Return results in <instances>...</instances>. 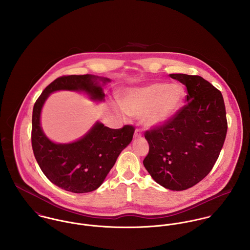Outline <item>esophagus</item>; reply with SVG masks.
Returning a JSON list of instances; mask_svg holds the SVG:
<instances>
[{
    "label": "esophagus",
    "instance_id": "obj_1",
    "mask_svg": "<svg viewBox=\"0 0 250 250\" xmlns=\"http://www.w3.org/2000/svg\"><path fill=\"white\" fill-rule=\"evenodd\" d=\"M142 135H143V132H142V130H141V129H139V128H137V129H136V131H135V135H134L135 139L141 138V137H142Z\"/></svg>",
    "mask_w": 250,
    "mask_h": 250
}]
</instances>
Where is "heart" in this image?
<instances>
[{
    "instance_id": "heart-1",
    "label": "heart",
    "mask_w": 250,
    "mask_h": 250,
    "mask_svg": "<svg viewBox=\"0 0 250 250\" xmlns=\"http://www.w3.org/2000/svg\"><path fill=\"white\" fill-rule=\"evenodd\" d=\"M184 90L176 83H155L129 91L122 99V107L131 116L143 115L149 127H157L171 119L181 107Z\"/></svg>"
}]
</instances>
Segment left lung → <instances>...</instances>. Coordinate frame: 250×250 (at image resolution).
I'll return each instance as SVG.
<instances>
[{
  "label": "left lung",
  "mask_w": 250,
  "mask_h": 250,
  "mask_svg": "<svg viewBox=\"0 0 250 250\" xmlns=\"http://www.w3.org/2000/svg\"><path fill=\"white\" fill-rule=\"evenodd\" d=\"M169 76L186 85L187 104L167 123L144 133L149 152L143 165L161 186L184 190L214 167L226 138V110L221 92L202 77Z\"/></svg>",
  "instance_id": "8db88e82"
}]
</instances>
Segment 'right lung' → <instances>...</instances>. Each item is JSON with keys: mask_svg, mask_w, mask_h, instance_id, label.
Instances as JSON below:
<instances>
[{"mask_svg": "<svg viewBox=\"0 0 250 250\" xmlns=\"http://www.w3.org/2000/svg\"><path fill=\"white\" fill-rule=\"evenodd\" d=\"M92 75H66L52 82L37 98L33 110L32 146L36 162L45 176L53 184L75 193L98 188L115 164L121 151L131 143L133 125L110 129L102 123L78 142L56 144L49 141L40 127L41 108L50 93L61 90H83L93 100H103L105 94ZM104 83L108 79H102Z\"/></svg>", "mask_w": 250, "mask_h": 250, "instance_id": "obj_1", "label": "right lung"}]
</instances>
